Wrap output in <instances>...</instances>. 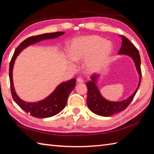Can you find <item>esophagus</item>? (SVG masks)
Wrapping results in <instances>:
<instances>
[{"label":"esophagus","mask_w":154,"mask_h":154,"mask_svg":"<svg viewBox=\"0 0 154 154\" xmlns=\"http://www.w3.org/2000/svg\"><path fill=\"white\" fill-rule=\"evenodd\" d=\"M83 80L81 79V78H78V79H77V83H83Z\"/></svg>","instance_id":"esophagus-1"}]
</instances>
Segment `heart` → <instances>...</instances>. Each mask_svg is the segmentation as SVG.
I'll return each mask as SVG.
<instances>
[{
    "mask_svg": "<svg viewBox=\"0 0 154 154\" xmlns=\"http://www.w3.org/2000/svg\"><path fill=\"white\" fill-rule=\"evenodd\" d=\"M112 44L99 35H87L74 38L70 44L69 55L72 60H84V69L93 73L100 69L112 54ZM74 67V64L70 62Z\"/></svg>",
    "mask_w": 154,
    "mask_h": 154,
    "instance_id": "1",
    "label": "heart"
}]
</instances>
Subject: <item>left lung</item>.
I'll use <instances>...</instances> for the list:
<instances>
[{"label":"left lung","instance_id":"8db88e82","mask_svg":"<svg viewBox=\"0 0 154 154\" xmlns=\"http://www.w3.org/2000/svg\"><path fill=\"white\" fill-rule=\"evenodd\" d=\"M119 36L122 38V46L120 49L119 55H127L132 58L139 75L138 87L136 88L134 92L126 99L121 101H110L103 97L99 87H97V84L100 77V74H93L91 76V80L88 81L86 84L88 90L87 103L91 111L101 116L106 117L112 116L125 109L133 100L141 83L142 72L140 68L141 60H140L139 51L134 45L131 43L127 38L122 35Z\"/></svg>","mask_w":154,"mask_h":154}]
</instances>
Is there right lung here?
<instances>
[{
    "label": "right lung",
    "instance_id": "right-lung-1",
    "mask_svg": "<svg viewBox=\"0 0 154 154\" xmlns=\"http://www.w3.org/2000/svg\"><path fill=\"white\" fill-rule=\"evenodd\" d=\"M64 34V32L45 33L26 39L16 49L10 63L9 78L13 99L22 109L34 117L44 119V118L51 117L60 113L66 106L68 97L69 96L71 91L73 90L76 84V79H71L66 82H63L58 85L53 92L43 100L33 103L26 102L21 99L15 91L12 78L13 67H14L15 60L20 53L30 45L42 40L56 38Z\"/></svg>",
    "mask_w": 154,
    "mask_h": 154
}]
</instances>
